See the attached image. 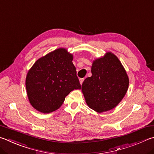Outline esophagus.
<instances>
[{
	"label": "esophagus",
	"mask_w": 154,
	"mask_h": 154,
	"mask_svg": "<svg viewBox=\"0 0 154 154\" xmlns=\"http://www.w3.org/2000/svg\"><path fill=\"white\" fill-rule=\"evenodd\" d=\"M83 81H84V78H82V79H79V82H80V83H81V85L83 83Z\"/></svg>",
	"instance_id": "obj_1"
}]
</instances>
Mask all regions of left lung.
Listing matches in <instances>:
<instances>
[{
  "label": "left lung",
  "mask_w": 154,
  "mask_h": 154,
  "mask_svg": "<svg viewBox=\"0 0 154 154\" xmlns=\"http://www.w3.org/2000/svg\"><path fill=\"white\" fill-rule=\"evenodd\" d=\"M91 73L81 88L87 104L97 112L112 110L121 102L129 84L123 66L115 55L107 52L94 61Z\"/></svg>",
  "instance_id": "1"
}]
</instances>
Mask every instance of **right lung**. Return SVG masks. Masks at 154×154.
Wrapping results in <instances>:
<instances>
[{
	"label": "right lung",
	"instance_id": "1",
	"mask_svg": "<svg viewBox=\"0 0 154 154\" xmlns=\"http://www.w3.org/2000/svg\"><path fill=\"white\" fill-rule=\"evenodd\" d=\"M72 54L58 48L42 57L27 74L26 86L30 104L42 113L57 110L73 89H81Z\"/></svg>",
	"mask_w": 154,
	"mask_h": 154
}]
</instances>
